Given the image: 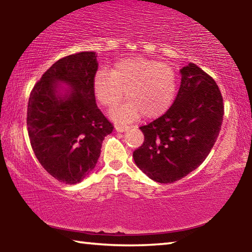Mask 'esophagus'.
I'll use <instances>...</instances> for the list:
<instances>
[{
  "mask_svg": "<svg viewBox=\"0 0 252 252\" xmlns=\"http://www.w3.org/2000/svg\"><path fill=\"white\" fill-rule=\"evenodd\" d=\"M127 129H129V126H120V125L116 126V130H117L118 132H125V131H126Z\"/></svg>",
  "mask_w": 252,
  "mask_h": 252,
  "instance_id": "34e87169",
  "label": "esophagus"
}]
</instances>
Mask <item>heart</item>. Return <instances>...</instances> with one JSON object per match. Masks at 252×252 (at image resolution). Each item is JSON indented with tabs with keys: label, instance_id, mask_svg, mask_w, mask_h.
I'll return each mask as SVG.
<instances>
[{
	"label": "heart",
	"instance_id": "obj_1",
	"mask_svg": "<svg viewBox=\"0 0 252 252\" xmlns=\"http://www.w3.org/2000/svg\"><path fill=\"white\" fill-rule=\"evenodd\" d=\"M179 78L168 63L146 58L121 60L112 70H99L93 80L97 101L113 109L125 97L129 101L113 113L120 122H131L143 116L161 117L169 110L177 95Z\"/></svg>",
	"mask_w": 252,
	"mask_h": 252
}]
</instances>
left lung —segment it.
<instances>
[{
	"label": "left lung",
	"mask_w": 252,
	"mask_h": 252,
	"mask_svg": "<svg viewBox=\"0 0 252 252\" xmlns=\"http://www.w3.org/2000/svg\"><path fill=\"white\" fill-rule=\"evenodd\" d=\"M181 85L167 112L147 126L135 164L159 183L178 181L210 153L223 120V99L216 81L194 64L181 69Z\"/></svg>",
	"instance_id": "1"
}]
</instances>
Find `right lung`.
Here are the masks:
<instances>
[{"instance_id":"obj_1","label":"right lung","mask_w":252,"mask_h":252,"mask_svg":"<svg viewBox=\"0 0 252 252\" xmlns=\"http://www.w3.org/2000/svg\"><path fill=\"white\" fill-rule=\"evenodd\" d=\"M96 71L93 51L67 55L46 70L30 93L27 126L34 155L46 172L66 185H75L92 171L104 136L114 129L96 105ZM58 80L74 91L60 98Z\"/></svg>"}]
</instances>
